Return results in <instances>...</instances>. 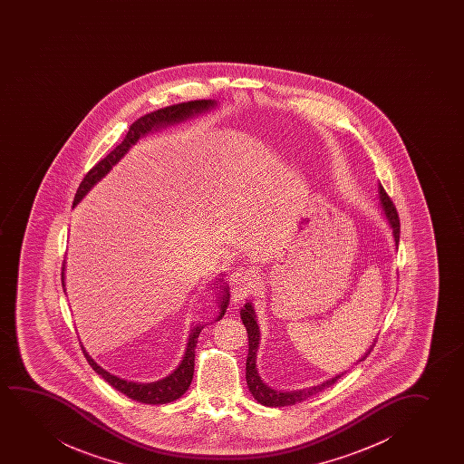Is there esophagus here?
<instances>
[{"label": "esophagus", "instance_id": "esophagus-1", "mask_svg": "<svg viewBox=\"0 0 464 464\" xmlns=\"http://www.w3.org/2000/svg\"><path fill=\"white\" fill-rule=\"evenodd\" d=\"M254 284L255 276L250 273V271H246V269L236 271V273L231 276V286H233L231 295H233V301L237 303V301L246 298L247 293L250 292V288L254 286Z\"/></svg>", "mask_w": 464, "mask_h": 464}]
</instances>
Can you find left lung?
Segmentation results:
<instances>
[{
  "label": "left lung",
  "mask_w": 464,
  "mask_h": 464,
  "mask_svg": "<svg viewBox=\"0 0 464 464\" xmlns=\"http://www.w3.org/2000/svg\"><path fill=\"white\" fill-rule=\"evenodd\" d=\"M377 191H379V203H381L382 217L387 222L388 227L392 229V236H393L394 247L398 248L400 244V217L398 212L394 209L392 199L388 198L387 193L383 190L381 182L377 184ZM241 320L246 330H247L248 337V353L247 362H246V381H247L248 392L252 393L255 400L258 401L260 404L266 407H284L293 406L298 404L301 401L311 398L314 394L324 392V388L331 387L333 383H336L341 377H343L347 371L339 372V374L333 375L328 381L320 382L317 385L312 387L299 388V390H280V388H274L261 379L258 368H256V356H258V349H260V326H258V318H256V312H255L252 301L247 299V303L241 307ZM375 343V341H374ZM374 343L366 350V353L355 362L358 364L360 362H364L366 356L371 353V350L374 349Z\"/></svg>",
  "instance_id": "1"
}]
</instances>
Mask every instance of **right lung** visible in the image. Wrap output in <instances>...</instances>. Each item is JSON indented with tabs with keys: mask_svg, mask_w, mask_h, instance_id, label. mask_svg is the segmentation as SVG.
<instances>
[{
	"mask_svg": "<svg viewBox=\"0 0 464 464\" xmlns=\"http://www.w3.org/2000/svg\"><path fill=\"white\" fill-rule=\"evenodd\" d=\"M217 106H218V102H216V100H197V102H180V104H174L169 108L159 109L155 112H150V114H146L144 117L138 119L128 130L125 140H121V144L115 147L108 157H104L102 161H98L90 169L89 174L83 178L79 188H77L72 208H76L77 204L81 203L83 198L89 195V191L100 180L108 176L111 169H112V166L117 165L130 152V149L136 146V142L140 138H144L152 131H160L161 128L176 125L180 121H188V119H193L198 115L210 112ZM64 271H66V260L63 261V267H62V285H63V290L66 292V288H64ZM223 276L225 274H222L217 279V282H214L210 286V290L214 293L212 295L214 298L212 299L218 307V315H217L216 322H218L225 315L229 304L228 284L223 280ZM203 328V324H191L190 333L187 337L184 356L179 362L178 368L174 369L171 374L155 382L127 381V379H121L119 375L109 372L89 355V352L85 350L82 343H79L82 347L83 355H85L87 362H89L96 374L102 375V379L108 382L111 387H114L117 392L125 394L130 400L144 402V404H166V402L179 400L190 387L193 371H195V347H197L198 336H199Z\"/></svg>",
	"mask_w": 464,
	"mask_h": 464,
	"instance_id": "right-lung-1",
	"label": "right lung"
}]
</instances>
